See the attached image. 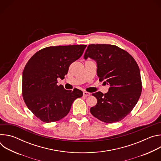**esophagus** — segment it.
<instances>
[{"label":"esophagus","instance_id":"esophagus-1","mask_svg":"<svg viewBox=\"0 0 161 161\" xmlns=\"http://www.w3.org/2000/svg\"><path fill=\"white\" fill-rule=\"evenodd\" d=\"M83 96L85 97H88L90 96V93L87 92H83Z\"/></svg>","mask_w":161,"mask_h":161}]
</instances>
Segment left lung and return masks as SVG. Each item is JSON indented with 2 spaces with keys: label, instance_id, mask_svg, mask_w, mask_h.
<instances>
[{
  "label": "left lung",
  "instance_id": "8db88e82",
  "mask_svg": "<svg viewBox=\"0 0 161 161\" xmlns=\"http://www.w3.org/2000/svg\"><path fill=\"white\" fill-rule=\"evenodd\" d=\"M96 61L99 81L109 85L107 93L92 94L97 100L90 113L108 124L117 122L129 114L142 91L140 68L134 58L115 45L89 44L84 55Z\"/></svg>",
  "mask_w": 161,
  "mask_h": 161
}]
</instances>
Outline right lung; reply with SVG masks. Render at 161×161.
<instances>
[{
	"mask_svg": "<svg viewBox=\"0 0 161 161\" xmlns=\"http://www.w3.org/2000/svg\"><path fill=\"white\" fill-rule=\"evenodd\" d=\"M86 45L57 46L36 52L23 71L22 96L28 108L41 121L57 122L69 113L74 101L83 96L77 88L65 90L57 85L70 65L80 58Z\"/></svg>",
	"mask_w": 161,
	"mask_h": 161,
	"instance_id": "right-lung-1",
	"label": "right lung"
}]
</instances>
